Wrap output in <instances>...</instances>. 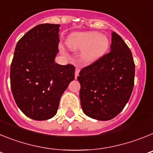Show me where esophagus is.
Here are the masks:
<instances>
[{"label":"esophagus","mask_w":153,"mask_h":153,"mask_svg":"<svg viewBox=\"0 0 153 153\" xmlns=\"http://www.w3.org/2000/svg\"><path fill=\"white\" fill-rule=\"evenodd\" d=\"M79 68H78V67H76V70H75V77L76 78L78 76V75H79Z\"/></svg>","instance_id":"34e87169"}]
</instances>
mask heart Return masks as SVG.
<instances>
[{
    "label": "heart",
    "mask_w": 153,
    "mask_h": 153,
    "mask_svg": "<svg viewBox=\"0 0 153 153\" xmlns=\"http://www.w3.org/2000/svg\"><path fill=\"white\" fill-rule=\"evenodd\" d=\"M67 46L71 50H82V57L86 62L97 60L109 46L106 36L96 32L80 33L73 35L67 40Z\"/></svg>",
    "instance_id": "1"
}]
</instances>
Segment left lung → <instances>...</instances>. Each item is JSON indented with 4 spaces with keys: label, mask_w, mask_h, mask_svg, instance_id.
Here are the masks:
<instances>
[{
    "label": "left lung",
    "mask_w": 153,
    "mask_h": 153,
    "mask_svg": "<svg viewBox=\"0 0 153 153\" xmlns=\"http://www.w3.org/2000/svg\"><path fill=\"white\" fill-rule=\"evenodd\" d=\"M79 75V98L85 114L95 120H111L123 109L133 90L132 52L122 37L113 32L110 51L83 67Z\"/></svg>",
    "instance_id": "obj_1"
}]
</instances>
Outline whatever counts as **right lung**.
Listing matches in <instances>:
<instances>
[{"instance_id": "1", "label": "right lung", "mask_w": 153, "mask_h": 153, "mask_svg": "<svg viewBox=\"0 0 153 153\" xmlns=\"http://www.w3.org/2000/svg\"><path fill=\"white\" fill-rule=\"evenodd\" d=\"M59 24H42L17 42L10 65V88L17 106L27 117L46 120L54 117L75 67L54 62L59 52Z\"/></svg>"}]
</instances>
